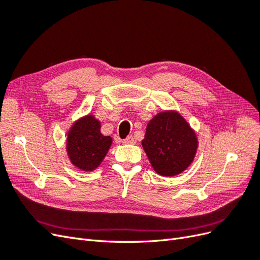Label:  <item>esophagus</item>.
I'll return each mask as SVG.
<instances>
[{"label":"esophagus","mask_w":260,"mask_h":260,"mask_svg":"<svg viewBox=\"0 0 260 260\" xmlns=\"http://www.w3.org/2000/svg\"><path fill=\"white\" fill-rule=\"evenodd\" d=\"M123 144H135L136 143V140L133 139V137H128L125 138L123 141H122Z\"/></svg>","instance_id":"esophagus-1"}]
</instances>
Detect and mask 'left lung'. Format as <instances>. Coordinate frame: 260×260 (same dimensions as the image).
Returning <instances> with one entry per match:
<instances>
[{"mask_svg":"<svg viewBox=\"0 0 260 260\" xmlns=\"http://www.w3.org/2000/svg\"><path fill=\"white\" fill-rule=\"evenodd\" d=\"M142 146L157 174L170 177L182 172L192 162L198 141L182 117L166 112L148 122Z\"/></svg>","mask_w":260,"mask_h":260,"instance_id":"8db88e82","label":"left lung"}]
</instances>
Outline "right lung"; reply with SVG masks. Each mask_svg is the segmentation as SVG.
<instances>
[{
    "instance_id": "add662e5",
    "label": "right lung",
    "mask_w": 260,
    "mask_h": 260,
    "mask_svg": "<svg viewBox=\"0 0 260 260\" xmlns=\"http://www.w3.org/2000/svg\"><path fill=\"white\" fill-rule=\"evenodd\" d=\"M100 129V121L91 115L78 120L70 129L67 151L76 167L91 171L103 160L112 144V138L102 135Z\"/></svg>"
}]
</instances>
